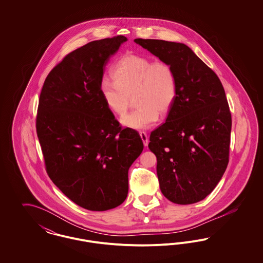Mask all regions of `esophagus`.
I'll return each mask as SVG.
<instances>
[{
	"mask_svg": "<svg viewBox=\"0 0 263 263\" xmlns=\"http://www.w3.org/2000/svg\"><path fill=\"white\" fill-rule=\"evenodd\" d=\"M139 134H140V136H141V139H142L144 145H145V146H148V144H149V139H148L147 133H146L145 131H140Z\"/></svg>",
	"mask_w": 263,
	"mask_h": 263,
	"instance_id": "esophagus-1",
	"label": "esophagus"
}]
</instances>
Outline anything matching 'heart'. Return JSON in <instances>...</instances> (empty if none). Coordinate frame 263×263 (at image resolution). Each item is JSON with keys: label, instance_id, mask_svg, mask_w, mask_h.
Masks as SVG:
<instances>
[{"label": "heart", "instance_id": "obj_1", "mask_svg": "<svg viewBox=\"0 0 263 263\" xmlns=\"http://www.w3.org/2000/svg\"><path fill=\"white\" fill-rule=\"evenodd\" d=\"M113 81L100 82L101 98L110 111L124 115L135 98L137 108L122 119L133 129H147L173 105L176 96V75L170 63L154 60L145 55L128 52L115 63Z\"/></svg>", "mask_w": 263, "mask_h": 263}]
</instances>
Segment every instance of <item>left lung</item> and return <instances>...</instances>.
<instances>
[{
    "instance_id": "obj_1",
    "label": "left lung",
    "mask_w": 263,
    "mask_h": 263,
    "mask_svg": "<svg viewBox=\"0 0 263 263\" xmlns=\"http://www.w3.org/2000/svg\"><path fill=\"white\" fill-rule=\"evenodd\" d=\"M176 75V96L165 122L151 132L149 148L157 157L163 195L176 204L203 200L216 187L229 163L232 115L223 85L182 43L134 40Z\"/></svg>"
}]
</instances>
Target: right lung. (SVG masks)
I'll use <instances>...</instances> for the list:
<instances>
[{
	"mask_svg": "<svg viewBox=\"0 0 263 263\" xmlns=\"http://www.w3.org/2000/svg\"><path fill=\"white\" fill-rule=\"evenodd\" d=\"M126 40H95L67 54L39 97L36 133L47 175L70 200L90 211L124 202L128 170L144 148L137 131L120 125L100 95L103 69Z\"/></svg>",
	"mask_w": 263,
	"mask_h": 263,
	"instance_id": "add662e5",
	"label": "right lung"
}]
</instances>
